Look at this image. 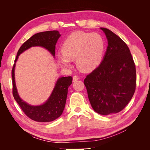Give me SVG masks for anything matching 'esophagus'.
<instances>
[{
	"instance_id": "34e87169",
	"label": "esophagus",
	"mask_w": 150,
	"mask_h": 150,
	"mask_svg": "<svg viewBox=\"0 0 150 150\" xmlns=\"http://www.w3.org/2000/svg\"><path fill=\"white\" fill-rule=\"evenodd\" d=\"M79 79V78H78V76H73V78H72V81H73L74 82V81H76L77 80H78Z\"/></svg>"
}]
</instances>
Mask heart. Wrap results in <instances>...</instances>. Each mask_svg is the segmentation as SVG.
<instances>
[{"mask_svg":"<svg viewBox=\"0 0 150 150\" xmlns=\"http://www.w3.org/2000/svg\"><path fill=\"white\" fill-rule=\"evenodd\" d=\"M104 46V40L99 34L76 31L65 39L62 52L57 54V58L64 66H70L71 60L76 59L79 69L91 71L100 64Z\"/></svg>","mask_w":150,"mask_h":150,"instance_id":"heart-1","label":"heart"}]
</instances>
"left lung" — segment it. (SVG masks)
<instances>
[{
    "label": "left lung",
    "instance_id": "8db88e82",
    "mask_svg": "<svg viewBox=\"0 0 150 150\" xmlns=\"http://www.w3.org/2000/svg\"><path fill=\"white\" fill-rule=\"evenodd\" d=\"M108 46L99 66L86 76L84 84L93 110L102 115L119 112L134 93L136 67L127 44L106 28Z\"/></svg>",
    "mask_w": 150,
    "mask_h": 150
}]
</instances>
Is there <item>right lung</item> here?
<instances>
[{
    "label": "right lung",
    "mask_w": 150,
    "mask_h": 150,
    "mask_svg": "<svg viewBox=\"0 0 150 150\" xmlns=\"http://www.w3.org/2000/svg\"><path fill=\"white\" fill-rule=\"evenodd\" d=\"M61 35L57 30H50L34 34L22 45L14 61L12 69V94L15 100L24 114L29 118L38 122L52 121L59 117L64 110L67 89L71 84L72 78L71 76L62 77L57 81L56 86L48 100L42 105L30 106L23 101L17 93L15 83L14 67L16 62L20 54L28 49L33 46H41L47 49L52 56H55L56 44Z\"/></svg>",
    "instance_id": "obj_1"
}]
</instances>
